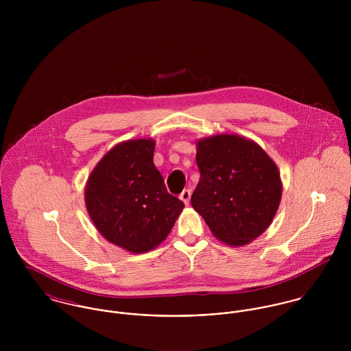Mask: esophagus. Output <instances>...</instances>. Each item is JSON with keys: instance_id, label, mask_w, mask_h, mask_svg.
Wrapping results in <instances>:
<instances>
[{"instance_id": "1", "label": "esophagus", "mask_w": 351, "mask_h": 351, "mask_svg": "<svg viewBox=\"0 0 351 351\" xmlns=\"http://www.w3.org/2000/svg\"><path fill=\"white\" fill-rule=\"evenodd\" d=\"M180 199L185 202V205H188L189 200H191V191L189 189L182 191V193L180 195Z\"/></svg>"}]
</instances>
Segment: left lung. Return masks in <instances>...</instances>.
<instances>
[{
    "label": "left lung",
    "instance_id": "8db88e82",
    "mask_svg": "<svg viewBox=\"0 0 351 351\" xmlns=\"http://www.w3.org/2000/svg\"><path fill=\"white\" fill-rule=\"evenodd\" d=\"M200 181L192 206L228 246H246L271 224L282 196L274 160L254 141L220 134L199 139Z\"/></svg>",
    "mask_w": 351,
    "mask_h": 351
}]
</instances>
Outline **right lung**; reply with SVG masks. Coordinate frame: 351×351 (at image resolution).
<instances>
[{
    "instance_id": "1",
    "label": "right lung",
    "mask_w": 351,
    "mask_h": 351,
    "mask_svg": "<svg viewBox=\"0 0 351 351\" xmlns=\"http://www.w3.org/2000/svg\"><path fill=\"white\" fill-rule=\"evenodd\" d=\"M155 141H125L108 151L85 186L88 213L110 243L142 254L170 234L184 202L167 193L154 165Z\"/></svg>"
}]
</instances>
